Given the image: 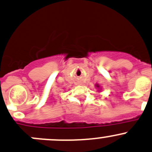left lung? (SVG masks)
<instances>
[{
  "label": "left lung",
  "mask_w": 152,
  "mask_h": 152,
  "mask_svg": "<svg viewBox=\"0 0 152 152\" xmlns=\"http://www.w3.org/2000/svg\"><path fill=\"white\" fill-rule=\"evenodd\" d=\"M95 86H96V88H98V89H99V90H100V86H99V85H98V84H96V85H95Z\"/></svg>",
  "instance_id": "obj_1"
}]
</instances>
